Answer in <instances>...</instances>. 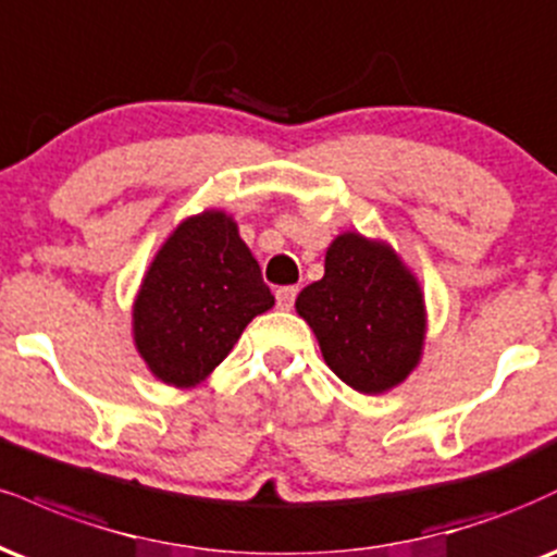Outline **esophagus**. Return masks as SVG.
I'll return each instance as SVG.
<instances>
[{
  "label": "esophagus",
  "instance_id": "34e87169",
  "mask_svg": "<svg viewBox=\"0 0 557 557\" xmlns=\"http://www.w3.org/2000/svg\"><path fill=\"white\" fill-rule=\"evenodd\" d=\"M277 308H283V311H290L293 304H296V296H298V287L296 285H285V287H277Z\"/></svg>",
  "mask_w": 557,
  "mask_h": 557
}]
</instances>
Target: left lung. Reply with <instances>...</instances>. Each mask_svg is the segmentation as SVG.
Instances as JSON below:
<instances>
[{
	"instance_id": "8db88e82",
	"label": "left lung",
	"mask_w": 557,
	"mask_h": 557,
	"mask_svg": "<svg viewBox=\"0 0 557 557\" xmlns=\"http://www.w3.org/2000/svg\"><path fill=\"white\" fill-rule=\"evenodd\" d=\"M298 313L326 366L363 394L407 379L423 350L420 287L392 249L345 233L326 251L324 277L300 290Z\"/></svg>"
}]
</instances>
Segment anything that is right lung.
<instances>
[{"label":"right lung","instance_id":"1","mask_svg":"<svg viewBox=\"0 0 557 557\" xmlns=\"http://www.w3.org/2000/svg\"><path fill=\"white\" fill-rule=\"evenodd\" d=\"M272 306L236 223L210 210L184 220L147 270L134 304V343L160 381L194 386Z\"/></svg>","mask_w":557,"mask_h":557}]
</instances>
